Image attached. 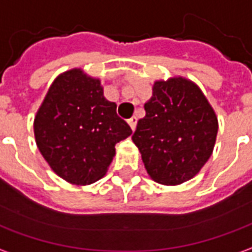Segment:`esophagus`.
Returning a JSON list of instances; mask_svg holds the SVG:
<instances>
[{"label":"esophagus","mask_w":252,"mask_h":252,"mask_svg":"<svg viewBox=\"0 0 252 252\" xmlns=\"http://www.w3.org/2000/svg\"><path fill=\"white\" fill-rule=\"evenodd\" d=\"M128 124H129V126H131L132 131H135V128H136V124H137L136 117H131V119L128 120Z\"/></svg>","instance_id":"esophagus-1"}]
</instances>
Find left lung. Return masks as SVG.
<instances>
[{"label":"left lung","instance_id":"8db88e82","mask_svg":"<svg viewBox=\"0 0 252 252\" xmlns=\"http://www.w3.org/2000/svg\"><path fill=\"white\" fill-rule=\"evenodd\" d=\"M144 109L132 140L148 175L171 186L191 180L211 158L219 129L201 89L182 77L155 81Z\"/></svg>","mask_w":252,"mask_h":252}]
</instances>
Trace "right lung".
Masks as SVG:
<instances>
[{"label":"right lung","mask_w":252,"mask_h":252,"mask_svg":"<svg viewBox=\"0 0 252 252\" xmlns=\"http://www.w3.org/2000/svg\"><path fill=\"white\" fill-rule=\"evenodd\" d=\"M104 97L98 78L72 68L55 78L33 121L36 144L47 163L74 185L102 178L115 146L132 133Z\"/></svg>","instance_id":"1"}]
</instances>
